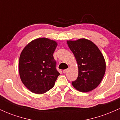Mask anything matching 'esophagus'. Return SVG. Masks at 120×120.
Returning a JSON list of instances; mask_svg holds the SVG:
<instances>
[{
	"instance_id": "obj_1",
	"label": "esophagus",
	"mask_w": 120,
	"mask_h": 120,
	"mask_svg": "<svg viewBox=\"0 0 120 120\" xmlns=\"http://www.w3.org/2000/svg\"><path fill=\"white\" fill-rule=\"evenodd\" d=\"M68 71V69H67L63 70V72L65 74V73H67V71Z\"/></svg>"
}]
</instances>
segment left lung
I'll return each instance as SVG.
<instances>
[{
    "label": "left lung",
    "instance_id": "obj_1",
    "mask_svg": "<svg viewBox=\"0 0 120 120\" xmlns=\"http://www.w3.org/2000/svg\"><path fill=\"white\" fill-rule=\"evenodd\" d=\"M78 68V75L73 86L81 92H89L97 87L105 72V61L99 49L85 38L67 41Z\"/></svg>",
    "mask_w": 120,
    "mask_h": 120
}]
</instances>
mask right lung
Listing matches in <instances>:
<instances>
[{"label":"right lung","mask_w":120,"mask_h":120,"mask_svg":"<svg viewBox=\"0 0 120 120\" xmlns=\"http://www.w3.org/2000/svg\"><path fill=\"white\" fill-rule=\"evenodd\" d=\"M57 42L46 38L30 42L21 53L19 74L22 82L30 91L41 94L52 89L60 73L53 54Z\"/></svg>","instance_id":"add662e5"}]
</instances>
